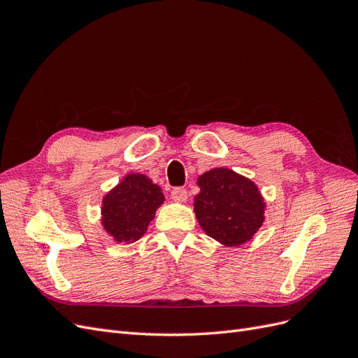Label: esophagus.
<instances>
[{
  "instance_id": "1",
  "label": "esophagus",
  "mask_w": 358,
  "mask_h": 358,
  "mask_svg": "<svg viewBox=\"0 0 358 358\" xmlns=\"http://www.w3.org/2000/svg\"><path fill=\"white\" fill-rule=\"evenodd\" d=\"M171 199L175 200V201H179V203L187 201V199H188V191H187L185 188H180V187L173 188V189H171Z\"/></svg>"
}]
</instances>
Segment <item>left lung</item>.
<instances>
[{
	"mask_svg": "<svg viewBox=\"0 0 358 358\" xmlns=\"http://www.w3.org/2000/svg\"><path fill=\"white\" fill-rule=\"evenodd\" d=\"M194 212L204 233L225 246L251 241L264 222L266 203L252 180L229 169H213L197 179Z\"/></svg>",
	"mask_w": 358,
	"mask_h": 358,
	"instance_id": "left-lung-1",
	"label": "left lung"
}]
</instances>
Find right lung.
<instances>
[{"mask_svg":"<svg viewBox=\"0 0 358 358\" xmlns=\"http://www.w3.org/2000/svg\"><path fill=\"white\" fill-rule=\"evenodd\" d=\"M164 203L161 188L140 173L127 175L103 199L101 224L119 243H133L142 237L155 212Z\"/></svg>","mask_w":358,"mask_h":358,"instance_id":"1","label":"right lung"}]
</instances>
